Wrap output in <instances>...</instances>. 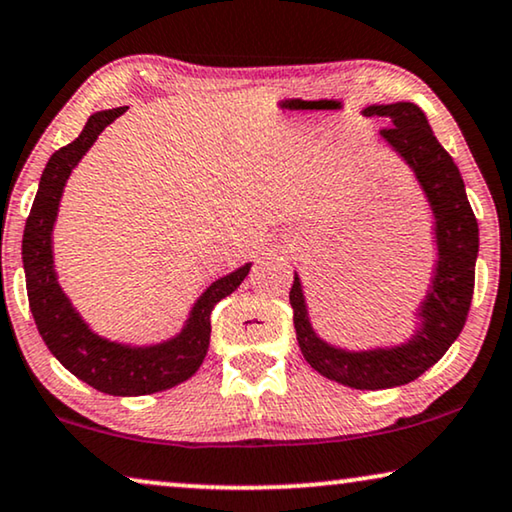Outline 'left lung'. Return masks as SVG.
<instances>
[{
    "label": "left lung",
    "instance_id": "1",
    "mask_svg": "<svg viewBox=\"0 0 512 512\" xmlns=\"http://www.w3.org/2000/svg\"><path fill=\"white\" fill-rule=\"evenodd\" d=\"M363 114L391 121V128H384L380 135L415 172L436 219L438 263L417 312L422 324L405 345L347 352L314 333L298 275L293 277L289 300L300 352L317 373L352 389H391L417 380L459 338L475 286L478 221L468 205L459 167L440 146L417 104H373Z\"/></svg>",
    "mask_w": 512,
    "mask_h": 512
}]
</instances>
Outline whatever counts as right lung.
<instances>
[{
	"mask_svg": "<svg viewBox=\"0 0 512 512\" xmlns=\"http://www.w3.org/2000/svg\"><path fill=\"white\" fill-rule=\"evenodd\" d=\"M128 107L97 111L72 144L55 151L41 174L37 198L23 235V268L27 298L39 335L69 373L111 396H146L177 387L205 361L212 333L214 305L230 296L249 275L251 263L216 279L193 305L186 326L174 338L151 347H130L104 340L88 328L60 289L53 270V226L69 174L100 132Z\"/></svg>",
	"mask_w": 512,
	"mask_h": 512,
	"instance_id": "1",
	"label": "right lung"
}]
</instances>
